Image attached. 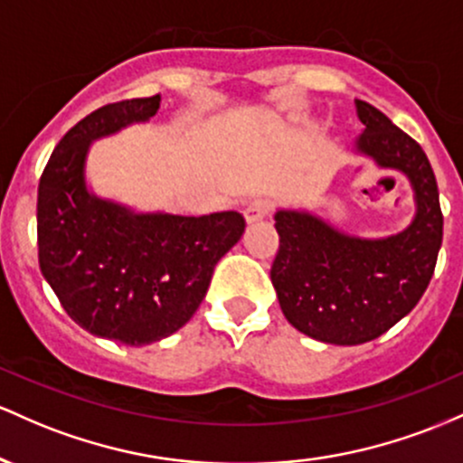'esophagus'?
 I'll use <instances>...</instances> for the list:
<instances>
[{"instance_id": "obj_1", "label": "esophagus", "mask_w": 463, "mask_h": 463, "mask_svg": "<svg viewBox=\"0 0 463 463\" xmlns=\"http://www.w3.org/2000/svg\"><path fill=\"white\" fill-rule=\"evenodd\" d=\"M269 210H271V207H269L267 201H253V203H249L245 210L247 225H256V222L264 221V218L269 216Z\"/></svg>"}]
</instances>
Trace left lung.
<instances>
[{
    "mask_svg": "<svg viewBox=\"0 0 463 463\" xmlns=\"http://www.w3.org/2000/svg\"><path fill=\"white\" fill-rule=\"evenodd\" d=\"M363 133L354 155L407 176L415 214L385 238L354 236L310 210L279 207L271 282L288 324L324 344L358 345L385 335L415 308L433 278L444 216L422 146L385 113L356 100Z\"/></svg>",
    "mask_w": 463,
    "mask_h": 463,
    "instance_id": "obj_1",
    "label": "left lung"
}]
</instances>
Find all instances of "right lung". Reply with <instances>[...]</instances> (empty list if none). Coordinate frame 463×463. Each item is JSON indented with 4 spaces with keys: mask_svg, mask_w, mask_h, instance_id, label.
Returning a JSON list of instances; mask_svg holds the SVG:
<instances>
[{
    "mask_svg": "<svg viewBox=\"0 0 463 463\" xmlns=\"http://www.w3.org/2000/svg\"><path fill=\"white\" fill-rule=\"evenodd\" d=\"M159 96L100 107L63 135L39 181V267L80 328L124 345L170 336L203 301L216 262L241 241L238 212H137L87 184L96 139L144 124Z\"/></svg>",
    "mask_w": 463,
    "mask_h": 463,
    "instance_id": "1",
    "label": "right lung"
}]
</instances>
